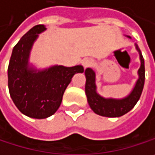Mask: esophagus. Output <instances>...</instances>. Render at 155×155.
Instances as JSON below:
<instances>
[{
    "mask_svg": "<svg viewBox=\"0 0 155 155\" xmlns=\"http://www.w3.org/2000/svg\"><path fill=\"white\" fill-rule=\"evenodd\" d=\"M81 64H82L84 68H88V67H91L93 64V60L90 59V58H85L81 61Z\"/></svg>",
    "mask_w": 155,
    "mask_h": 155,
    "instance_id": "34e87169",
    "label": "esophagus"
}]
</instances>
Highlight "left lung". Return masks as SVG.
<instances>
[{
  "label": "left lung",
  "mask_w": 155,
  "mask_h": 155,
  "mask_svg": "<svg viewBox=\"0 0 155 155\" xmlns=\"http://www.w3.org/2000/svg\"><path fill=\"white\" fill-rule=\"evenodd\" d=\"M128 37L130 38V36ZM135 46L139 53L141 64L137 71L138 79L137 80L132 91L126 97L116 99L101 97L97 92L95 72L91 68H87L85 70V93L87 96L88 103L95 114L105 117H120L130 112L140 98L145 84V61L137 44L136 43Z\"/></svg>",
  "instance_id": "obj_1"
}]
</instances>
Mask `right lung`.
Instances as JSON below:
<instances>
[{"instance_id":"add662e5","label":"right lung","mask_w":155,"mask_h":155,"mask_svg":"<svg viewBox=\"0 0 155 155\" xmlns=\"http://www.w3.org/2000/svg\"><path fill=\"white\" fill-rule=\"evenodd\" d=\"M45 30V25H38L23 36L12 50L8 67V86L15 106L23 114L35 119L54 114L73 76L84 72L82 65H53L38 70L29 64L32 47Z\"/></svg>"}]
</instances>
